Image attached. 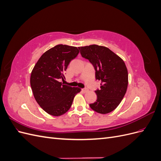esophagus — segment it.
<instances>
[{"label": "esophagus", "instance_id": "esophagus-1", "mask_svg": "<svg viewBox=\"0 0 161 161\" xmlns=\"http://www.w3.org/2000/svg\"><path fill=\"white\" fill-rule=\"evenodd\" d=\"M82 91H83L84 92H88V91H89V89H86V88H85V89H82Z\"/></svg>", "mask_w": 161, "mask_h": 161}]
</instances>
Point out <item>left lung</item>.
<instances>
[{"label": "left lung", "mask_w": 161, "mask_h": 161, "mask_svg": "<svg viewBox=\"0 0 161 161\" xmlns=\"http://www.w3.org/2000/svg\"><path fill=\"white\" fill-rule=\"evenodd\" d=\"M82 57L93 66L96 80L101 81L95 91L97 101L90 108L101 114L114 111L121 103L128 85V70L123 60L109 48L98 45L79 47Z\"/></svg>", "instance_id": "1"}]
</instances>
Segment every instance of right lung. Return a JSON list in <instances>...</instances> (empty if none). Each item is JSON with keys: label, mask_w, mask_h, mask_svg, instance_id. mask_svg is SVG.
<instances>
[{"label": "right lung", "mask_w": 161, "mask_h": 161, "mask_svg": "<svg viewBox=\"0 0 161 161\" xmlns=\"http://www.w3.org/2000/svg\"><path fill=\"white\" fill-rule=\"evenodd\" d=\"M76 47L57 45L46 51L31 72L30 84L34 97L48 114L60 116L69 110L79 87L63 85L60 80L72 60L79 54Z\"/></svg>", "instance_id": "1"}]
</instances>
